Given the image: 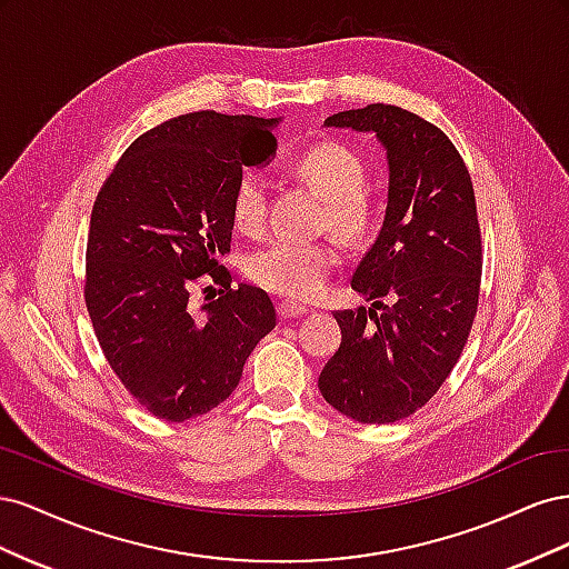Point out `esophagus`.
I'll return each instance as SVG.
<instances>
[{"mask_svg":"<svg viewBox=\"0 0 569 569\" xmlns=\"http://www.w3.org/2000/svg\"><path fill=\"white\" fill-rule=\"evenodd\" d=\"M278 313H280V318L291 320V318H301V316H306V313H308V308H306V306H301V303H297V301H280V303H278Z\"/></svg>","mask_w":569,"mask_h":569,"instance_id":"1","label":"esophagus"}]
</instances>
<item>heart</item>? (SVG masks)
I'll list each match as a JSON object with an SVG mask.
<instances>
[{
	"label": "heart",
	"mask_w": 569,
	"mask_h": 569,
	"mask_svg": "<svg viewBox=\"0 0 569 569\" xmlns=\"http://www.w3.org/2000/svg\"><path fill=\"white\" fill-rule=\"evenodd\" d=\"M291 173L325 199V220L347 239H363L375 222V206L363 192L366 168L351 149L322 142L306 149L291 163ZM266 220V180L244 170L232 189V222L242 232H258ZM339 253L330 242L272 239L247 256V274L274 295L308 299L322 289Z\"/></svg>",
	"instance_id": "1"
}]
</instances>
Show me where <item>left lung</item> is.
I'll list each match as a JSON object with an SVG mask.
<instances>
[{"label":"left lung","mask_w":569,"mask_h":569,"mask_svg":"<svg viewBox=\"0 0 569 569\" xmlns=\"http://www.w3.org/2000/svg\"><path fill=\"white\" fill-rule=\"evenodd\" d=\"M325 126L377 137L389 192L382 230L351 280L375 303L335 313L341 343L318 387L341 416L389 425L432 399L468 341L481 278L472 180L449 137L401 107L339 111Z\"/></svg>","instance_id":"8db88e82"}]
</instances>
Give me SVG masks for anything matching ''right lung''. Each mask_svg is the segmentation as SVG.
<instances>
[{"label":"right lung","instance_id":"add662e5","mask_svg":"<svg viewBox=\"0 0 569 569\" xmlns=\"http://www.w3.org/2000/svg\"><path fill=\"white\" fill-rule=\"evenodd\" d=\"M280 118L197 111L126 149L94 201L84 303L111 370L151 416L184 422L237 389L272 327L263 289L230 287L218 261L232 242V189L263 166ZM211 273L227 287L194 317L188 291Z\"/></svg>","mask_w":569,"mask_h":569}]
</instances>
